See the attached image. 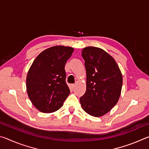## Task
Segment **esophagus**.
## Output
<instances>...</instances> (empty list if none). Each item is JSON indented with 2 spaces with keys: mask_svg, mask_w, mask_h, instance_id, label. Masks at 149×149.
Masks as SVG:
<instances>
[{
  "mask_svg": "<svg viewBox=\"0 0 149 149\" xmlns=\"http://www.w3.org/2000/svg\"><path fill=\"white\" fill-rule=\"evenodd\" d=\"M75 86V84H70V87L71 88V89H73V88H74Z\"/></svg>",
  "mask_w": 149,
  "mask_h": 149,
  "instance_id": "esophagus-1",
  "label": "esophagus"
}]
</instances>
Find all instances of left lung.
<instances>
[{"label":"left lung","instance_id":"8db88e82","mask_svg":"<svg viewBox=\"0 0 149 149\" xmlns=\"http://www.w3.org/2000/svg\"><path fill=\"white\" fill-rule=\"evenodd\" d=\"M85 60L86 91L80 97L82 108L95 117L102 116L116 104L121 95L123 78L112 56L98 47H87L81 52Z\"/></svg>","mask_w":149,"mask_h":149}]
</instances>
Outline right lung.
<instances>
[{
  "label": "right lung",
  "mask_w": 149,
  "mask_h": 149,
  "mask_svg": "<svg viewBox=\"0 0 149 149\" xmlns=\"http://www.w3.org/2000/svg\"><path fill=\"white\" fill-rule=\"evenodd\" d=\"M74 49L54 46L41 52L27 72L28 97L40 112L51 113L60 109L70 95L65 83V64Z\"/></svg>",
  "instance_id": "1"
}]
</instances>
